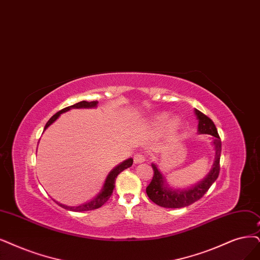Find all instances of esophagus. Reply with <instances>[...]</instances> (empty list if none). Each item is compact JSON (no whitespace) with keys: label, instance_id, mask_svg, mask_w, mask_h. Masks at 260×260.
I'll use <instances>...</instances> for the list:
<instances>
[{"label":"esophagus","instance_id":"obj_1","mask_svg":"<svg viewBox=\"0 0 260 260\" xmlns=\"http://www.w3.org/2000/svg\"><path fill=\"white\" fill-rule=\"evenodd\" d=\"M146 160V157L143 154H140V153H137V154H135V156H134V161H135V164H141V162H143Z\"/></svg>","mask_w":260,"mask_h":260}]
</instances>
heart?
I'll return each instance as SVG.
<instances>
[{"label": "heart", "mask_w": 260, "mask_h": 260, "mask_svg": "<svg viewBox=\"0 0 260 260\" xmlns=\"http://www.w3.org/2000/svg\"><path fill=\"white\" fill-rule=\"evenodd\" d=\"M167 121H168V114L167 113H160V114L156 115V117L154 118L153 124H154L155 126H157V127H161V126H164V125L167 123ZM180 126H181L180 119L175 117V118H172L168 122L167 128H168V132L170 134H176L180 129Z\"/></svg>", "instance_id": "b5f03b06"}]
</instances>
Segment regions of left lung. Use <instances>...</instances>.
Listing matches in <instances>:
<instances>
[{"instance_id":"1","label":"left lung","mask_w":260,"mask_h":260,"mask_svg":"<svg viewBox=\"0 0 260 260\" xmlns=\"http://www.w3.org/2000/svg\"><path fill=\"white\" fill-rule=\"evenodd\" d=\"M196 118L198 120V134H205V135H211L212 137V146L214 149V161L211 167L209 174L198 182L197 184L187 187V188H175L171 187L166 180V177L156 164L153 162L152 168L154 171L151 183L148 185L146 191L149 198L153 203L164 207V208H183L187 207L195 201L203 197L208 189L211 187L219 174V158L220 152H222V142H220L217 129L213 121L203 112L195 109L194 110Z\"/></svg>"}]
</instances>
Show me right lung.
Listing matches in <instances>:
<instances>
[{
    "label": "right lung",
    "mask_w": 260,
    "mask_h": 260,
    "mask_svg": "<svg viewBox=\"0 0 260 260\" xmlns=\"http://www.w3.org/2000/svg\"><path fill=\"white\" fill-rule=\"evenodd\" d=\"M98 104H99L98 101H96V102H95V101H93V102H85V101H82V102L77 103V104H75V105H73V106H70V107H66V108L60 110L59 112H56L54 115H52V117L50 118V120L47 122V124L45 125L44 132H45L48 127H49L52 123H54V121H56V119H59V117H60V115H61L62 113L70 111L71 109H76V108H77V109H79V108H86V109H89V108H96V107H98ZM132 165H133V158L131 157V158H127V159H125L124 161H122L121 164H119L118 166H115V167L109 172L107 178H106L105 183H104V185H103V187H102L100 193H99L98 195H96L92 200L88 201V203L82 204V205L77 206V207H72V206H66V205H64V204H61V203H59V201H55V200H54V201H55V203H56L57 205H59L60 207L66 209V210H70V211H75V212H81V211H89V210L99 209V208H101V207L106 203V201H107V200L110 198V196H111V194H112V190H113V188H114L115 178L118 177V175L120 174V172H122V171L125 170V169H127V168L131 167Z\"/></svg>",
    "instance_id": "right-lung-1"
}]
</instances>
